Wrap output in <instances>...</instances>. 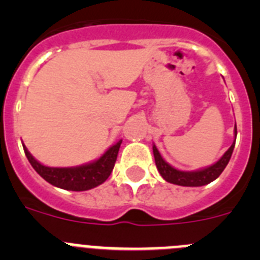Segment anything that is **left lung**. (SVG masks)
<instances>
[{"label": "left lung", "mask_w": 260, "mask_h": 260, "mask_svg": "<svg viewBox=\"0 0 260 260\" xmlns=\"http://www.w3.org/2000/svg\"><path fill=\"white\" fill-rule=\"evenodd\" d=\"M236 137H237V126H234V138ZM234 144H236V139L232 143V146L229 147V150L221 156L219 161H216L215 164L210 165L207 168H203V169H198V171L192 172L180 171V169H176V168L168 164L164 158L161 157V155H160V152H158L155 144H153L152 150L158 173L161 174V177L167 182L174 183V185L178 186L197 187V186H204L207 185V183L212 182V181H215L222 173V171H224L225 167L228 165L229 160H231V156L234 150Z\"/></svg>", "instance_id": "8db88e82"}]
</instances>
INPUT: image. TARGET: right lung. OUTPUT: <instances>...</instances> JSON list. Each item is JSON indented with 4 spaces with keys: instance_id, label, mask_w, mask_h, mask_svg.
I'll use <instances>...</instances> for the list:
<instances>
[{
    "instance_id": "add662e5",
    "label": "right lung",
    "mask_w": 260,
    "mask_h": 260,
    "mask_svg": "<svg viewBox=\"0 0 260 260\" xmlns=\"http://www.w3.org/2000/svg\"><path fill=\"white\" fill-rule=\"evenodd\" d=\"M121 143L122 141H118L116 144L109 147L107 152L95 161L71 168L45 167L28 152L24 144H23V150L32 168L50 185L71 191H86L102 185L108 180L116 164Z\"/></svg>"
}]
</instances>
